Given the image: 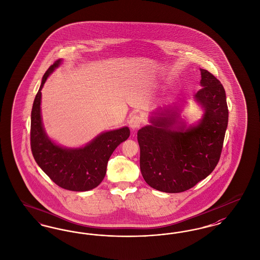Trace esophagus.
Listing matches in <instances>:
<instances>
[{
  "label": "esophagus",
  "mask_w": 260,
  "mask_h": 260,
  "mask_svg": "<svg viewBox=\"0 0 260 260\" xmlns=\"http://www.w3.org/2000/svg\"><path fill=\"white\" fill-rule=\"evenodd\" d=\"M142 118L139 116V115H134L129 121H128V125L131 126L132 129H137L140 127V125L142 124Z\"/></svg>",
  "instance_id": "34e87169"
}]
</instances>
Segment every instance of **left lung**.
<instances>
[{"instance_id": "obj_1", "label": "left lung", "mask_w": 260, "mask_h": 260, "mask_svg": "<svg viewBox=\"0 0 260 260\" xmlns=\"http://www.w3.org/2000/svg\"><path fill=\"white\" fill-rule=\"evenodd\" d=\"M202 87L194 100L204 113L187 126L180 117L183 104L158 108L150 125L137 133L140 170L146 183L159 191L176 193L194 187L217 167L229 123L223 86L200 69Z\"/></svg>"}]
</instances>
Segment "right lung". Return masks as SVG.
<instances>
[{
	"label": "right lung",
	"mask_w": 260,
	"mask_h": 260,
	"mask_svg": "<svg viewBox=\"0 0 260 260\" xmlns=\"http://www.w3.org/2000/svg\"><path fill=\"white\" fill-rule=\"evenodd\" d=\"M62 63L59 59L42 77L31 115V149L35 160L44 173L59 187L73 191H87L98 187L104 180L109 157L115 149L129 136L124 126L102 133L80 148L57 145L45 133L41 113L42 89L47 77Z\"/></svg>",
	"instance_id": "1"
}]
</instances>
